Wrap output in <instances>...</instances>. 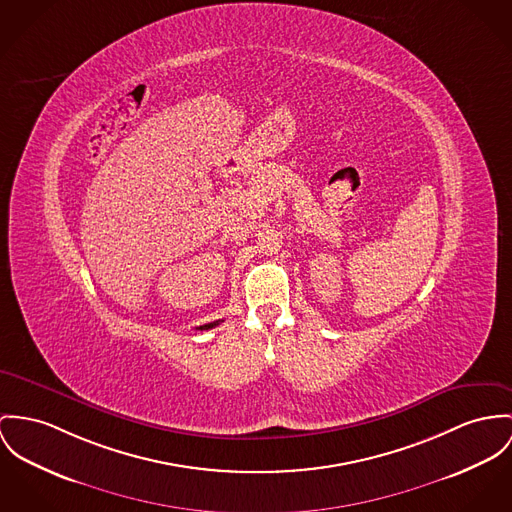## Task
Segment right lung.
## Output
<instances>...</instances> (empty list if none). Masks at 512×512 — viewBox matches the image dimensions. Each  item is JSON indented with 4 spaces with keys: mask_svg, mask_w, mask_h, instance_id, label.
I'll return each mask as SVG.
<instances>
[{
    "mask_svg": "<svg viewBox=\"0 0 512 512\" xmlns=\"http://www.w3.org/2000/svg\"><path fill=\"white\" fill-rule=\"evenodd\" d=\"M220 321H214V323H206V325H200L197 327L198 331H206V329H212V327H216Z\"/></svg>",
    "mask_w": 512,
    "mask_h": 512,
    "instance_id": "obj_1",
    "label": "right lung"
}]
</instances>
